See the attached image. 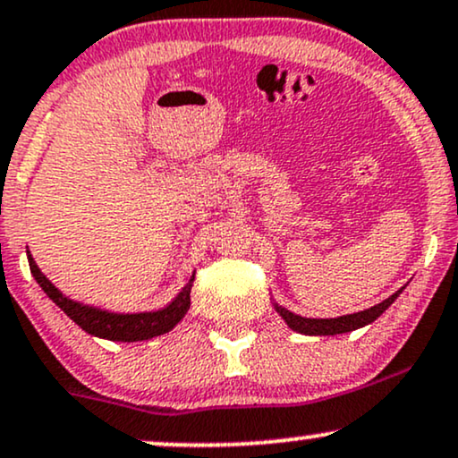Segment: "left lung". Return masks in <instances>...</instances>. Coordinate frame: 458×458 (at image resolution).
<instances>
[{
    "label": "left lung",
    "instance_id": "8db88e82",
    "mask_svg": "<svg viewBox=\"0 0 458 458\" xmlns=\"http://www.w3.org/2000/svg\"><path fill=\"white\" fill-rule=\"evenodd\" d=\"M399 294H401V290L394 292L390 299L379 302V305L371 307V310L352 313V316L330 318V319L301 318V316H296V313L284 310V307H279V305L275 307V310L279 311V316H282L285 322H288V327L292 330H296V333H302V335H341V333H350V330H356L360 327H367V324H371L373 319H377L384 311L388 310L390 305H393L394 299Z\"/></svg>",
    "mask_w": 458,
    "mask_h": 458
}]
</instances>
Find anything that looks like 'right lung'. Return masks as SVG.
Segmentation results:
<instances>
[{
	"mask_svg": "<svg viewBox=\"0 0 458 458\" xmlns=\"http://www.w3.org/2000/svg\"><path fill=\"white\" fill-rule=\"evenodd\" d=\"M27 260H30L31 275L36 277V282L40 284V288L47 292L48 299H53L55 305H59L64 310L65 316L74 319L85 333L96 335V337L110 339V341H142L157 337V335L168 333L170 328H174V324L181 322V318L185 316L190 310V294L191 285H194V277L187 282L183 290L179 292V296L170 302L166 310L153 311V313H108L93 310V307H85L81 302L70 301L68 296H64L55 285L48 282L47 277L40 273V268L36 267L31 253H27Z\"/></svg>",
	"mask_w": 458,
	"mask_h": 458,
	"instance_id": "1",
	"label": "right lung"
}]
</instances>
